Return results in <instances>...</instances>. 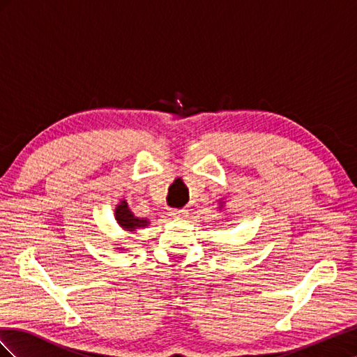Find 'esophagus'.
<instances>
[{"instance_id":"34e87169","label":"esophagus","mask_w":357,"mask_h":357,"mask_svg":"<svg viewBox=\"0 0 357 357\" xmlns=\"http://www.w3.org/2000/svg\"><path fill=\"white\" fill-rule=\"evenodd\" d=\"M169 215L174 219H183L188 215V210H171Z\"/></svg>"}]
</instances>
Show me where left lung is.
I'll use <instances>...</instances> for the list:
<instances>
[{
    "label": "left lung",
    "instance_id": "obj_1",
    "mask_svg": "<svg viewBox=\"0 0 357 357\" xmlns=\"http://www.w3.org/2000/svg\"><path fill=\"white\" fill-rule=\"evenodd\" d=\"M220 202H219V208L220 210H223V207H225V201H222V199H219Z\"/></svg>",
    "mask_w": 357,
    "mask_h": 357
}]
</instances>
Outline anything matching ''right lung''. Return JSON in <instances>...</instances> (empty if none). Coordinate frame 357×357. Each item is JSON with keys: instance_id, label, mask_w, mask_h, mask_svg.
<instances>
[{"instance_id": "right-lung-1", "label": "right lung", "mask_w": 357, "mask_h": 357, "mask_svg": "<svg viewBox=\"0 0 357 357\" xmlns=\"http://www.w3.org/2000/svg\"><path fill=\"white\" fill-rule=\"evenodd\" d=\"M114 219H116L117 225L121 226V228L123 231H126L128 234H137L138 229H144L150 225L149 219L137 218V215L132 213V210L129 208L126 199H121V202L116 205ZM116 245H121V244H116ZM116 250L125 252V248L123 247H116Z\"/></svg>"}]
</instances>
